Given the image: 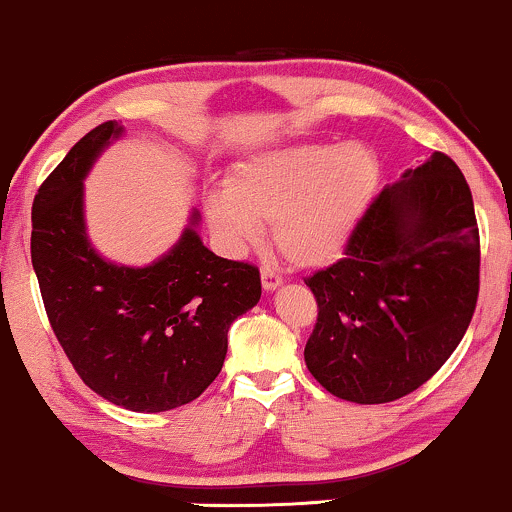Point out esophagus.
<instances>
[{
	"label": "esophagus",
	"mask_w": 512,
	"mask_h": 512,
	"mask_svg": "<svg viewBox=\"0 0 512 512\" xmlns=\"http://www.w3.org/2000/svg\"><path fill=\"white\" fill-rule=\"evenodd\" d=\"M261 285H263V290H266V292H275L282 285V278L278 273H275V270L263 268L261 270Z\"/></svg>",
	"instance_id": "1"
}]
</instances>
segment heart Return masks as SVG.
<instances>
[{
  "mask_svg": "<svg viewBox=\"0 0 512 512\" xmlns=\"http://www.w3.org/2000/svg\"><path fill=\"white\" fill-rule=\"evenodd\" d=\"M378 184L376 153L364 143H297L234 162L227 189L203 201L213 237L232 254L263 239L273 222L282 256L323 268L345 254Z\"/></svg>",
  "mask_w": 512,
  "mask_h": 512,
  "instance_id": "obj_1",
  "label": "heart"
}]
</instances>
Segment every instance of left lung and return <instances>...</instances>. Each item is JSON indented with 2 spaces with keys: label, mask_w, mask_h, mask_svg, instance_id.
Returning a JSON list of instances; mask_svg holds the SVG:
<instances>
[{
  "label": "left lung",
  "mask_w": 512,
  "mask_h": 512,
  "mask_svg": "<svg viewBox=\"0 0 512 512\" xmlns=\"http://www.w3.org/2000/svg\"><path fill=\"white\" fill-rule=\"evenodd\" d=\"M306 285L318 321L304 362L328 393L381 405L429 381L460 345L479 294V230L460 167L434 153L383 186L345 258Z\"/></svg>",
  "instance_id": "left-lung-1"
}]
</instances>
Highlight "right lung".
<instances>
[{"label":"right lung","instance_id":"obj_1","mask_svg":"<svg viewBox=\"0 0 512 512\" xmlns=\"http://www.w3.org/2000/svg\"><path fill=\"white\" fill-rule=\"evenodd\" d=\"M124 136L119 122L88 131L33 201L30 258L54 335L100 398L131 412L196 400L220 374L227 330L261 299V275L203 246L194 208L182 237L148 266H124L90 244L86 182Z\"/></svg>","mask_w":512,"mask_h":512}]
</instances>
